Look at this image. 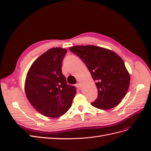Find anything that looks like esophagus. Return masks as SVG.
Returning <instances> with one entry per match:
<instances>
[{
	"mask_svg": "<svg viewBox=\"0 0 151 151\" xmlns=\"http://www.w3.org/2000/svg\"><path fill=\"white\" fill-rule=\"evenodd\" d=\"M76 87H77V88H78V89H79V90H81V85L80 84H76Z\"/></svg>",
	"mask_w": 151,
	"mask_h": 151,
	"instance_id": "1",
	"label": "esophagus"
}]
</instances>
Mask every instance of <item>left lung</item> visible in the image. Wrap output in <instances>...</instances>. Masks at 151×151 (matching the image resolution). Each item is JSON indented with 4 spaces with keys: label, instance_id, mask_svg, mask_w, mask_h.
Returning <instances> with one entry per match:
<instances>
[{
    "label": "left lung",
    "instance_id": "8db88e82",
    "mask_svg": "<svg viewBox=\"0 0 151 151\" xmlns=\"http://www.w3.org/2000/svg\"><path fill=\"white\" fill-rule=\"evenodd\" d=\"M69 50L84 62L96 82L98 96L92 106L101 109L117 106L126 95L130 81L122 58L111 50L94 45H77Z\"/></svg>",
    "mask_w": 151,
    "mask_h": 151
}]
</instances>
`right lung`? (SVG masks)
<instances>
[{"instance_id": "1", "label": "right lung", "mask_w": 151, "mask_h": 151, "mask_svg": "<svg viewBox=\"0 0 151 151\" xmlns=\"http://www.w3.org/2000/svg\"><path fill=\"white\" fill-rule=\"evenodd\" d=\"M67 50L53 48L40 56L27 73L25 93L35 109L43 115L58 118L72 106L76 87L67 84L62 63Z\"/></svg>"}]
</instances>
